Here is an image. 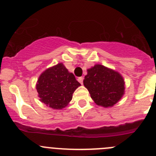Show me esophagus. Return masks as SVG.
Here are the masks:
<instances>
[{"mask_svg": "<svg viewBox=\"0 0 156 156\" xmlns=\"http://www.w3.org/2000/svg\"><path fill=\"white\" fill-rule=\"evenodd\" d=\"M83 80H84V78H83V77H79V78H78V81H79L81 84H83Z\"/></svg>", "mask_w": 156, "mask_h": 156, "instance_id": "1", "label": "esophagus"}]
</instances>
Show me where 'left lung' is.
Here are the masks:
<instances>
[{
    "instance_id": "1",
    "label": "left lung",
    "mask_w": 156,
    "mask_h": 156,
    "mask_svg": "<svg viewBox=\"0 0 156 156\" xmlns=\"http://www.w3.org/2000/svg\"><path fill=\"white\" fill-rule=\"evenodd\" d=\"M84 85L94 103L103 107L114 106L125 91V81L120 74L102 65L87 69Z\"/></svg>"
}]
</instances>
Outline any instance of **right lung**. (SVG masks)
<instances>
[{"mask_svg": "<svg viewBox=\"0 0 156 156\" xmlns=\"http://www.w3.org/2000/svg\"><path fill=\"white\" fill-rule=\"evenodd\" d=\"M81 85L62 63L47 69L39 77L36 89L42 103L54 109L66 107Z\"/></svg>", "mask_w": 156, "mask_h": 156, "instance_id": "add662e5", "label": "right lung"}]
</instances>
